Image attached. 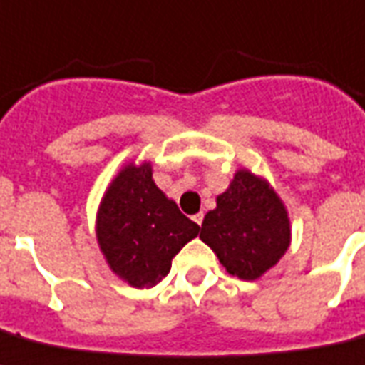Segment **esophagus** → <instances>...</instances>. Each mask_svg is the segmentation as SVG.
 I'll return each instance as SVG.
<instances>
[{
    "instance_id": "esophagus-1",
    "label": "esophagus",
    "mask_w": 365,
    "mask_h": 365,
    "mask_svg": "<svg viewBox=\"0 0 365 365\" xmlns=\"http://www.w3.org/2000/svg\"><path fill=\"white\" fill-rule=\"evenodd\" d=\"M194 220H196V224H200L201 226V224H203V212H197L196 217H194Z\"/></svg>"
}]
</instances>
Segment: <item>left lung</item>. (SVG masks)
Returning <instances> with one entry per match:
<instances>
[{
  "label": "left lung",
  "instance_id": "left-lung-1",
  "mask_svg": "<svg viewBox=\"0 0 365 365\" xmlns=\"http://www.w3.org/2000/svg\"><path fill=\"white\" fill-rule=\"evenodd\" d=\"M200 237L228 273L255 281L284 255L290 224L267 182L241 169L228 190L217 197V209L205 215Z\"/></svg>",
  "mask_w": 365,
  "mask_h": 365
}]
</instances>
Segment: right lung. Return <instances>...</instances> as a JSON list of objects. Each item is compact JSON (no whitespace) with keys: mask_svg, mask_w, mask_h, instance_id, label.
Segmentation results:
<instances>
[{"mask_svg":"<svg viewBox=\"0 0 365 365\" xmlns=\"http://www.w3.org/2000/svg\"><path fill=\"white\" fill-rule=\"evenodd\" d=\"M200 226L154 185L150 165L122 169L101 201L98 241L116 275L132 287L158 284Z\"/></svg>","mask_w":365,"mask_h":365,"instance_id":"add662e5","label":"right lung"}]
</instances>
